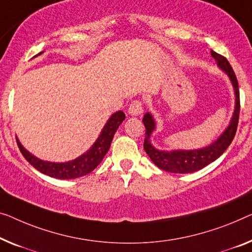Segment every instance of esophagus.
Returning <instances> with one entry per match:
<instances>
[{
    "instance_id": "34e87169",
    "label": "esophagus",
    "mask_w": 252,
    "mask_h": 252,
    "mask_svg": "<svg viewBox=\"0 0 252 252\" xmlns=\"http://www.w3.org/2000/svg\"><path fill=\"white\" fill-rule=\"evenodd\" d=\"M142 112H144V108H142V103L140 100H134L130 104L129 106V114L132 116L140 115Z\"/></svg>"
}]
</instances>
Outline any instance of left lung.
I'll list each match as a JSON object with an SVG mask.
<instances>
[{
  "instance_id": "left-lung-1",
  "label": "left lung",
  "mask_w": 252,
  "mask_h": 252,
  "mask_svg": "<svg viewBox=\"0 0 252 252\" xmlns=\"http://www.w3.org/2000/svg\"><path fill=\"white\" fill-rule=\"evenodd\" d=\"M212 56L217 63V66L227 74L232 86H233L234 96H235V106L234 112L232 115L230 125L227 126L222 134L216 139L212 144L206 146V147L198 149H174V150H159L155 148L150 141L152 134L156 129V122L154 116L149 113H146L142 119L145 127L146 136L144 142V149L147 155L153 160V163L159 167L171 173H192L207 166L208 164L216 160L231 145L232 140L235 136L236 127H238L239 114H240V93H239V84L238 79L232 66L224 56L217 54L216 52L210 51Z\"/></svg>"
}]
</instances>
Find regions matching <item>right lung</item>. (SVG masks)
<instances>
[{
    "label": "right lung",
    "mask_w": 252,
    "mask_h": 252,
    "mask_svg": "<svg viewBox=\"0 0 252 252\" xmlns=\"http://www.w3.org/2000/svg\"><path fill=\"white\" fill-rule=\"evenodd\" d=\"M42 53H39L38 55ZM125 119L126 114L123 113L122 111H118L112 114L110 116V119L107 120V122L105 123L98 138L96 139V141L94 142L92 147H90L87 152L82 154V155L72 160H69V162L55 163L39 159L37 158L36 156H33L32 154H30L28 150L20 144L18 138L17 144L25 158L27 159L36 170L42 172V173L55 179H77L90 173V172L94 171L97 166H98V164L102 162L104 156L106 155V153L111 147V142L113 140L116 130H118L120 125L125 121Z\"/></svg>",
    "instance_id": "obj_1"
}]
</instances>
